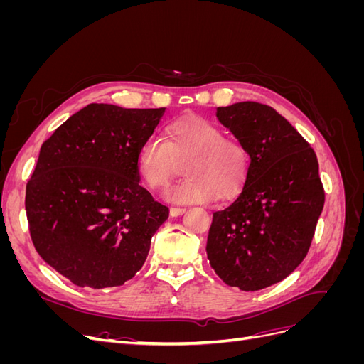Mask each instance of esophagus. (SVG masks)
<instances>
[{
	"instance_id": "obj_1",
	"label": "esophagus",
	"mask_w": 364,
	"mask_h": 364,
	"mask_svg": "<svg viewBox=\"0 0 364 364\" xmlns=\"http://www.w3.org/2000/svg\"><path fill=\"white\" fill-rule=\"evenodd\" d=\"M185 211H186V209H185V208H178V206H171V208H170V215H171V217H179V215L185 214Z\"/></svg>"
}]
</instances>
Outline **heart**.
<instances>
[{
  "mask_svg": "<svg viewBox=\"0 0 364 364\" xmlns=\"http://www.w3.org/2000/svg\"><path fill=\"white\" fill-rule=\"evenodd\" d=\"M188 159V178L167 191L178 203L230 200L243 191L250 173V153L245 142L225 136V130L202 117H185L167 127V139L150 135L138 150L136 168L150 190H162Z\"/></svg>",
  "mask_w": 364,
  "mask_h": 364,
  "instance_id": "heart-1",
  "label": "heart"
}]
</instances>
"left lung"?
<instances>
[{
    "instance_id": "8db88e82",
    "label": "left lung",
    "mask_w": 364,
    "mask_h": 364,
    "mask_svg": "<svg viewBox=\"0 0 364 364\" xmlns=\"http://www.w3.org/2000/svg\"><path fill=\"white\" fill-rule=\"evenodd\" d=\"M217 118L250 153L243 191L214 213L206 253L230 287L257 291L287 278L306 257L325 203L314 150L273 107L241 102Z\"/></svg>"
}]
</instances>
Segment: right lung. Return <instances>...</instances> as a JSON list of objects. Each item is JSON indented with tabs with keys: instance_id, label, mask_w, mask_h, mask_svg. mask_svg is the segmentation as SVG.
Returning a JSON list of instances; mask_svg holds the SVG:
<instances>
[{
	"instance_id": "add662e5",
	"label": "right lung",
	"mask_w": 364,
	"mask_h": 364,
	"mask_svg": "<svg viewBox=\"0 0 364 364\" xmlns=\"http://www.w3.org/2000/svg\"><path fill=\"white\" fill-rule=\"evenodd\" d=\"M165 107L91 103L43 142L26 188L33 245L79 287H117L146 262L168 208L139 185L138 150Z\"/></svg>"
}]
</instances>
